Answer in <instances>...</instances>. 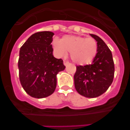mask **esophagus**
Listing matches in <instances>:
<instances>
[{
	"label": "esophagus",
	"instance_id": "obj_1",
	"mask_svg": "<svg viewBox=\"0 0 130 130\" xmlns=\"http://www.w3.org/2000/svg\"><path fill=\"white\" fill-rule=\"evenodd\" d=\"M69 63H69V61H67V60H64L63 61V64H64V65H65V66H67V65H69Z\"/></svg>",
	"mask_w": 130,
	"mask_h": 130
}]
</instances>
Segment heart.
Here are the masks:
<instances>
[{"instance_id": "obj_1", "label": "heart", "mask_w": 130, "mask_h": 130, "mask_svg": "<svg viewBox=\"0 0 130 130\" xmlns=\"http://www.w3.org/2000/svg\"><path fill=\"white\" fill-rule=\"evenodd\" d=\"M55 52L59 57L70 52L72 60L78 65H86L94 59L98 52V44L92 38L66 35L61 40L55 39L53 41Z\"/></svg>"}]
</instances>
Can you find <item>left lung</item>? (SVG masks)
<instances>
[{"label": "left lung", "mask_w": 130, "mask_h": 130, "mask_svg": "<svg viewBox=\"0 0 130 130\" xmlns=\"http://www.w3.org/2000/svg\"><path fill=\"white\" fill-rule=\"evenodd\" d=\"M98 44V53L92 63L76 67L74 84L78 94L86 98H94L102 95L113 81L115 65L112 53L104 41L90 34Z\"/></svg>", "instance_id": "left-lung-1"}]
</instances>
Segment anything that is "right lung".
I'll list each match as a JSON object with an SVG mask.
<instances>
[{"label":"right lung","instance_id":"obj_1","mask_svg":"<svg viewBox=\"0 0 130 130\" xmlns=\"http://www.w3.org/2000/svg\"><path fill=\"white\" fill-rule=\"evenodd\" d=\"M53 35L51 31L36 32L20 48L19 80L24 90L32 98L40 99L53 94L57 75L65 69L63 60L53 55Z\"/></svg>","mask_w":130,"mask_h":130}]
</instances>
